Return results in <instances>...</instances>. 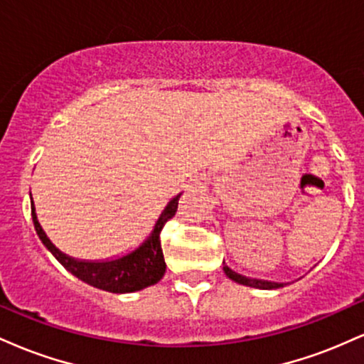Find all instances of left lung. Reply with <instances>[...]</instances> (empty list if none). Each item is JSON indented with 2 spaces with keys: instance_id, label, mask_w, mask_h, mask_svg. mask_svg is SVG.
<instances>
[{
  "instance_id": "1",
  "label": "left lung",
  "mask_w": 364,
  "mask_h": 364,
  "mask_svg": "<svg viewBox=\"0 0 364 364\" xmlns=\"http://www.w3.org/2000/svg\"><path fill=\"white\" fill-rule=\"evenodd\" d=\"M224 272L229 279H232L235 282L245 284V286H252V287H258V289H277V287H282V284L277 282H269V281H258V279H248L245 275H240L236 272H232L229 267H224Z\"/></svg>"
}]
</instances>
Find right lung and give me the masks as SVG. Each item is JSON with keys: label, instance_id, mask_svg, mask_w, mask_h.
<instances>
[{"label": "right lung", "instance_id": "right-lung-1", "mask_svg": "<svg viewBox=\"0 0 364 364\" xmlns=\"http://www.w3.org/2000/svg\"><path fill=\"white\" fill-rule=\"evenodd\" d=\"M181 193L174 196L164 208L159 220L156 223L152 235L144 245L135 252L128 253L127 257H121L118 260L111 262H80L75 258L66 257L60 250L54 248V245L48 240L46 232L41 228L39 220H37L34 202L31 200V210L32 220H34V228L43 241L46 248L51 252L56 260L65 267L68 272H72L75 277L80 281L90 284V286L97 287V289L116 292V294H123V292H133L145 289V287L157 284L166 272V262L164 253H162L161 246V231L164 224L169 219H173L178 210V200Z\"/></svg>", "mask_w": 364, "mask_h": 364}]
</instances>
